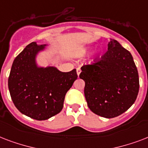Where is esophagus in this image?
Segmentation results:
<instances>
[{"label": "esophagus", "mask_w": 148, "mask_h": 148, "mask_svg": "<svg viewBox=\"0 0 148 148\" xmlns=\"http://www.w3.org/2000/svg\"><path fill=\"white\" fill-rule=\"evenodd\" d=\"M81 72V68H80V67H77V76H79V75H80Z\"/></svg>", "instance_id": "1"}]
</instances>
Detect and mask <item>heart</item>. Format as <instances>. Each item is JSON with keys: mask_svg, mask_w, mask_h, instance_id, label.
Segmentation results:
<instances>
[{"mask_svg": "<svg viewBox=\"0 0 148 148\" xmlns=\"http://www.w3.org/2000/svg\"><path fill=\"white\" fill-rule=\"evenodd\" d=\"M90 47H83V48H81L80 51H78V55L81 56V57H83V56L86 55L87 53H89V51H90Z\"/></svg>", "mask_w": 148, "mask_h": 148, "instance_id": "1", "label": "heart"}]
</instances>
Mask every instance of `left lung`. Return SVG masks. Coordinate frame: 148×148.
Listing matches in <instances>:
<instances>
[{
	"mask_svg": "<svg viewBox=\"0 0 148 148\" xmlns=\"http://www.w3.org/2000/svg\"><path fill=\"white\" fill-rule=\"evenodd\" d=\"M84 96L93 113L113 118L124 113L136 101L139 77L131 53L110 39L108 51L100 61L81 67Z\"/></svg>",
	"mask_w": 148,
	"mask_h": 148,
	"instance_id": "8db88e82",
	"label": "left lung"
}]
</instances>
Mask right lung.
Returning a JSON list of instances; mask_svg holds the SVG:
<instances>
[{
	"label": "right lung",
	"instance_id": "1",
	"mask_svg": "<svg viewBox=\"0 0 148 148\" xmlns=\"http://www.w3.org/2000/svg\"><path fill=\"white\" fill-rule=\"evenodd\" d=\"M48 45L32 42L15 58L8 78V88L17 110L27 117L44 121L62 110L66 93L77 78L76 69L60 71L43 67L37 58Z\"/></svg>",
	"mask_w": 148,
	"mask_h": 148
}]
</instances>
